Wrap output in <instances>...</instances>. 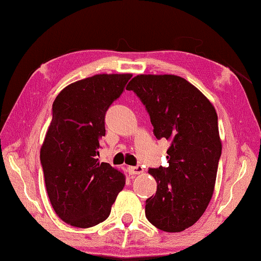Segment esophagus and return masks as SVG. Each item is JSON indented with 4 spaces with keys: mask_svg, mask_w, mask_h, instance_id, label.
Segmentation results:
<instances>
[{
    "mask_svg": "<svg viewBox=\"0 0 261 261\" xmlns=\"http://www.w3.org/2000/svg\"><path fill=\"white\" fill-rule=\"evenodd\" d=\"M127 169H129V173L131 175H138V174H141L144 171L143 166H140V165H137V166H134V167H129V168H127Z\"/></svg>",
    "mask_w": 261,
    "mask_h": 261,
    "instance_id": "34e87169",
    "label": "esophagus"
}]
</instances>
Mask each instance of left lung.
Here are the masks:
<instances>
[{"instance_id": "obj_1", "label": "left lung", "mask_w": 261, "mask_h": 261, "mask_svg": "<svg viewBox=\"0 0 261 261\" xmlns=\"http://www.w3.org/2000/svg\"><path fill=\"white\" fill-rule=\"evenodd\" d=\"M126 90L145 106L156 139L170 143L169 166L148 170L158 188L145 215L160 230L183 231L204 214L214 191L222 151L218 115L197 87L174 74H139Z\"/></svg>"}]
</instances>
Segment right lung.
Here are the masks:
<instances>
[{
    "mask_svg": "<svg viewBox=\"0 0 261 261\" xmlns=\"http://www.w3.org/2000/svg\"><path fill=\"white\" fill-rule=\"evenodd\" d=\"M131 77L103 73L82 79L62 90L53 103L40 162L53 208L70 226L102 222L124 188V175L98 156L106 113Z\"/></svg>",
    "mask_w": 261,
    "mask_h": 261,
    "instance_id": "1",
    "label": "right lung"
}]
</instances>
